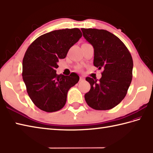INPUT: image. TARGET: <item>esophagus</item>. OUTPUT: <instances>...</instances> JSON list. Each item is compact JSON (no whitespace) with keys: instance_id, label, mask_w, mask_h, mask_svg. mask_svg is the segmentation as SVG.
<instances>
[{"instance_id":"obj_1","label":"esophagus","mask_w":153,"mask_h":153,"mask_svg":"<svg viewBox=\"0 0 153 153\" xmlns=\"http://www.w3.org/2000/svg\"><path fill=\"white\" fill-rule=\"evenodd\" d=\"M84 80H85V78L83 76H80V81H82Z\"/></svg>"}]
</instances>
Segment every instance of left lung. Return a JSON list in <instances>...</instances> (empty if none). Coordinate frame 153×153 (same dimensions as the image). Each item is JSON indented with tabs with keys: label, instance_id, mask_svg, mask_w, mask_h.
Returning a JSON list of instances; mask_svg holds the SVG:
<instances>
[{
	"label": "left lung",
	"instance_id": "obj_1",
	"mask_svg": "<svg viewBox=\"0 0 153 153\" xmlns=\"http://www.w3.org/2000/svg\"><path fill=\"white\" fill-rule=\"evenodd\" d=\"M83 36L94 48V65L102 68L101 79L86 77L90 90L85 95L90 108L107 110L126 96L133 77V59L124 43L107 30L82 28Z\"/></svg>",
	"mask_w": 153,
	"mask_h": 153
}]
</instances>
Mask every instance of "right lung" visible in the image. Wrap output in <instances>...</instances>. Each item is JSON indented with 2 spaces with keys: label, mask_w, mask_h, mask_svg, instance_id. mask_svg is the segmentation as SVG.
Here are the masks:
<instances>
[{
  "label": "right lung",
  "mask_w": 153,
  "mask_h": 153,
  "mask_svg": "<svg viewBox=\"0 0 153 153\" xmlns=\"http://www.w3.org/2000/svg\"><path fill=\"white\" fill-rule=\"evenodd\" d=\"M82 37L79 28L54 30L37 37L23 59L22 78L27 92L40 110L54 112L64 107L67 92L79 82V76L57 74L60 59L66 57L69 49Z\"/></svg>",
  "instance_id": "right-lung-1"
}]
</instances>
